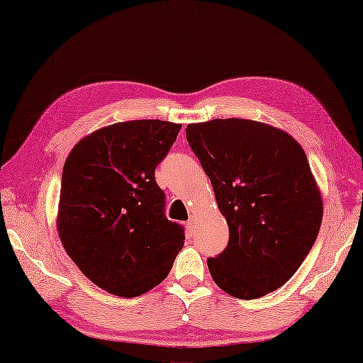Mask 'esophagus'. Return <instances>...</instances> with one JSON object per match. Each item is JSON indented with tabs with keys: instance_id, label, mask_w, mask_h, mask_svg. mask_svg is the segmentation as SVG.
Returning <instances> with one entry per match:
<instances>
[{
	"instance_id": "esophagus-1",
	"label": "esophagus",
	"mask_w": 363,
	"mask_h": 363,
	"mask_svg": "<svg viewBox=\"0 0 363 363\" xmlns=\"http://www.w3.org/2000/svg\"><path fill=\"white\" fill-rule=\"evenodd\" d=\"M194 222H196V219H194V216H190V219L187 220V228L190 231H193V228H194Z\"/></svg>"
}]
</instances>
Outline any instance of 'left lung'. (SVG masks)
I'll return each mask as SVG.
<instances>
[{
	"instance_id": "obj_1",
	"label": "left lung",
	"mask_w": 363,
	"mask_h": 363,
	"mask_svg": "<svg viewBox=\"0 0 363 363\" xmlns=\"http://www.w3.org/2000/svg\"><path fill=\"white\" fill-rule=\"evenodd\" d=\"M187 141L211 181L230 239L210 274L238 299L281 288L301 267L322 224V196L301 144L252 119L189 124Z\"/></svg>"
}]
</instances>
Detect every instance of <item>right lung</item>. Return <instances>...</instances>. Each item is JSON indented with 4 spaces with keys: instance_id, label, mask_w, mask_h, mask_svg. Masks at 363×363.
<instances>
[{
    "instance_id": "right-lung-1",
    "label": "right lung",
    "mask_w": 363,
    "mask_h": 363,
    "mask_svg": "<svg viewBox=\"0 0 363 363\" xmlns=\"http://www.w3.org/2000/svg\"><path fill=\"white\" fill-rule=\"evenodd\" d=\"M181 124L136 119L99 128L72 148L62 169L57 227L86 277L136 297L169 276L184 228L167 219L155 169Z\"/></svg>"
}]
</instances>
